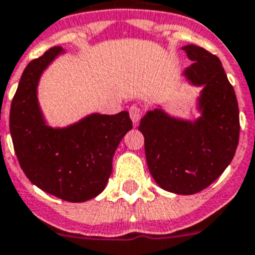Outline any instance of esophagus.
I'll return each instance as SVG.
<instances>
[{
  "mask_svg": "<svg viewBox=\"0 0 255 255\" xmlns=\"http://www.w3.org/2000/svg\"><path fill=\"white\" fill-rule=\"evenodd\" d=\"M129 116H131L132 122L136 124L137 122H139V119H140L141 110L139 108V107L136 106V104H133V106L129 107Z\"/></svg>",
  "mask_w": 255,
  "mask_h": 255,
  "instance_id": "esophagus-1",
  "label": "esophagus"
}]
</instances>
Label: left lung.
<instances>
[{
	"label": "left lung",
	"instance_id": "1",
	"mask_svg": "<svg viewBox=\"0 0 255 255\" xmlns=\"http://www.w3.org/2000/svg\"><path fill=\"white\" fill-rule=\"evenodd\" d=\"M182 49L194 61L183 76L202 87L197 104L201 116L191 122L155 108L143 116L139 131L155 182L166 191L191 195L209 187L234 158L240 110L219 58L192 44Z\"/></svg>",
	"mask_w": 255,
	"mask_h": 255
}]
</instances>
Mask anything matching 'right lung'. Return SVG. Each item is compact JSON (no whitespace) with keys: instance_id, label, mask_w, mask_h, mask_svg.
<instances>
[{"instance_id":"right-lung-1","label":"right lung","mask_w":255,"mask_h":255,"mask_svg":"<svg viewBox=\"0 0 255 255\" xmlns=\"http://www.w3.org/2000/svg\"><path fill=\"white\" fill-rule=\"evenodd\" d=\"M64 53L53 46L26 65L10 106V135L19 166L42 191L68 202H85L106 188L114 153L132 128L127 111L91 114L68 127L48 126L37 99L42 72Z\"/></svg>"}]
</instances>
